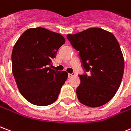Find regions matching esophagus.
Wrapping results in <instances>:
<instances>
[{
	"instance_id": "esophagus-1",
	"label": "esophagus",
	"mask_w": 131,
	"mask_h": 131,
	"mask_svg": "<svg viewBox=\"0 0 131 131\" xmlns=\"http://www.w3.org/2000/svg\"><path fill=\"white\" fill-rule=\"evenodd\" d=\"M74 75H75L74 73H69V74H68V77H69V78H71V77L73 76Z\"/></svg>"
}]
</instances>
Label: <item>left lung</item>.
Here are the masks:
<instances>
[{"instance_id": "8db88e82", "label": "left lung", "mask_w": 131, "mask_h": 131, "mask_svg": "<svg viewBox=\"0 0 131 131\" xmlns=\"http://www.w3.org/2000/svg\"><path fill=\"white\" fill-rule=\"evenodd\" d=\"M67 37L73 47L79 51L84 71L90 73L79 75L78 100L90 107L105 104L117 91L124 70V57L117 39L111 32L96 27Z\"/></svg>"}]
</instances>
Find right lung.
Instances as JSON below:
<instances>
[{
  "instance_id": "right-lung-1",
  "label": "right lung",
  "mask_w": 131,
  "mask_h": 131,
  "mask_svg": "<svg viewBox=\"0 0 131 131\" xmlns=\"http://www.w3.org/2000/svg\"><path fill=\"white\" fill-rule=\"evenodd\" d=\"M64 42L60 34L37 27L26 30L15 44L13 75L20 93L30 103L44 106L58 97L68 73L48 67Z\"/></svg>"
}]
</instances>
